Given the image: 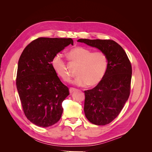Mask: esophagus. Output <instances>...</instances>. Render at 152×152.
Wrapping results in <instances>:
<instances>
[{
	"label": "esophagus",
	"instance_id": "esophagus-1",
	"mask_svg": "<svg viewBox=\"0 0 152 152\" xmlns=\"http://www.w3.org/2000/svg\"><path fill=\"white\" fill-rule=\"evenodd\" d=\"M69 90H70V93H73V92H74V91H75L77 89H76L75 88H73V87H70V89H69Z\"/></svg>",
	"mask_w": 152,
	"mask_h": 152
}]
</instances>
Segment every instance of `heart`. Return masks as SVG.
<instances>
[{
  "label": "heart",
  "mask_w": 152,
  "mask_h": 152,
  "mask_svg": "<svg viewBox=\"0 0 152 152\" xmlns=\"http://www.w3.org/2000/svg\"><path fill=\"white\" fill-rule=\"evenodd\" d=\"M71 61L80 64L77 75L79 76L73 83L80 86L94 87L99 84L108 68L107 55L102 51L93 52L84 47H76L68 52ZM51 66L56 75L65 82H69L72 74L62 54L57 53L51 60Z\"/></svg>",
  "instance_id": "heart-1"
}]
</instances>
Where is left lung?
<instances>
[{"instance_id":"1","label":"left lung","mask_w":152,"mask_h":152,"mask_svg":"<svg viewBox=\"0 0 152 152\" xmlns=\"http://www.w3.org/2000/svg\"><path fill=\"white\" fill-rule=\"evenodd\" d=\"M102 50L108 58L106 74L95 87L84 91V113L90 122L98 126L110 124L122 111L131 92L132 66L125 50L112 40L82 39Z\"/></svg>"}]
</instances>
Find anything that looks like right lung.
<instances>
[{"label": "right lung", "instance_id": "right-lung-1", "mask_svg": "<svg viewBox=\"0 0 152 152\" xmlns=\"http://www.w3.org/2000/svg\"><path fill=\"white\" fill-rule=\"evenodd\" d=\"M73 44L70 38L40 37L31 42L21 54L16 87L26 117L36 126L49 127L61 118L62 103L70 93L54 72L51 60Z\"/></svg>", "mask_w": 152, "mask_h": 152}]
</instances>
